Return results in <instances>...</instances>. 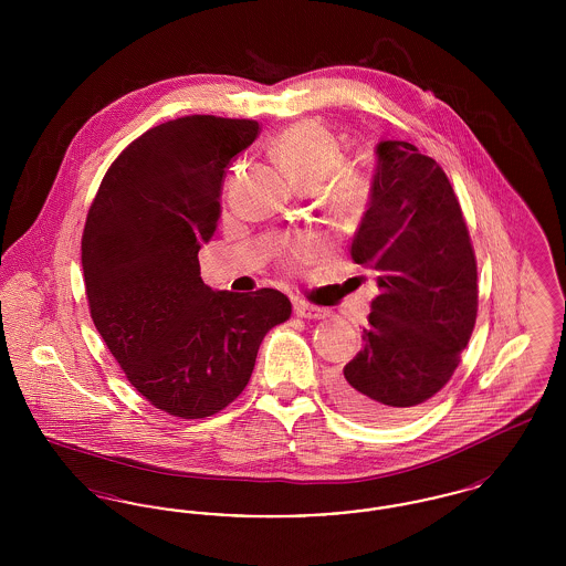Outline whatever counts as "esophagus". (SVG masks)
<instances>
[{
    "mask_svg": "<svg viewBox=\"0 0 566 566\" xmlns=\"http://www.w3.org/2000/svg\"><path fill=\"white\" fill-rule=\"evenodd\" d=\"M296 318H307V321H323L331 312L318 307V305H312V303H305V301H296L295 303Z\"/></svg>",
    "mask_w": 566,
    "mask_h": 566,
    "instance_id": "esophagus-1",
    "label": "esophagus"
}]
</instances>
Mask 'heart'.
Returning <instances> with one entry per match:
<instances>
[{"instance_id": "1", "label": "heart", "mask_w": 566, "mask_h": 566, "mask_svg": "<svg viewBox=\"0 0 566 566\" xmlns=\"http://www.w3.org/2000/svg\"><path fill=\"white\" fill-rule=\"evenodd\" d=\"M270 153L295 189H318L326 214L348 218L360 208L365 195L363 176L348 163H342V144L323 123L296 120L271 139ZM316 250L318 243L301 240L286 248V259L307 261Z\"/></svg>"}]
</instances>
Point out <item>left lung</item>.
Masks as SVG:
<instances>
[{"mask_svg": "<svg viewBox=\"0 0 566 566\" xmlns=\"http://www.w3.org/2000/svg\"><path fill=\"white\" fill-rule=\"evenodd\" d=\"M376 271L363 350L333 379L335 401L363 422H395L454 376L478 318V263L454 189L409 142L377 144L371 201L352 240Z\"/></svg>", "mask_w": 566, "mask_h": 566, "instance_id": "obj_1", "label": "left lung"}]
</instances>
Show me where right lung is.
Listing matches in <instances>:
<instances>
[{
	"mask_svg": "<svg viewBox=\"0 0 566 566\" xmlns=\"http://www.w3.org/2000/svg\"><path fill=\"white\" fill-rule=\"evenodd\" d=\"M259 123L192 114L134 139L109 165L82 233L91 318L135 390L169 416H214L242 395L291 301L212 291L199 248L214 235L227 165Z\"/></svg>",
	"mask_w": 566,
	"mask_h": 566,
	"instance_id": "obj_1",
	"label": "right lung"
}]
</instances>
